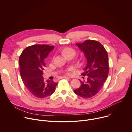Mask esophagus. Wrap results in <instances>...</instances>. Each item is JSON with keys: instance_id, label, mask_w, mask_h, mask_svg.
<instances>
[{"instance_id": "34e87169", "label": "esophagus", "mask_w": 132, "mask_h": 132, "mask_svg": "<svg viewBox=\"0 0 132 132\" xmlns=\"http://www.w3.org/2000/svg\"><path fill=\"white\" fill-rule=\"evenodd\" d=\"M62 79H69V77H63L61 78Z\"/></svg>"}]
</instances>
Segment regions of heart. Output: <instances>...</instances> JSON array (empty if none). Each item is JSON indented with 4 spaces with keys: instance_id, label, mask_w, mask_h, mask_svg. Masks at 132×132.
<instances>
[{
    "instance_id": "heart-1",
    "label": "heart",
    "mask_w": 132,
    "mask_h": 132,
    "mask_svg": "<svg viewBox=\"0 0 132 132\" xmlns=\"http://www.w3.org/2000/svg\"><path fill=\"white\" fill-rule=\"evenodd\" d=\"M71 53H75V51L73 49H72L71 48H69V47H67V48H65L63 50V53L64 54V55L65 56H66L67 55H68Z\"/></svg>"
}]
</instances>
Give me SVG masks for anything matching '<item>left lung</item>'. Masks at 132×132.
Returning a JSON list of instances; mask_svg holds the SVG:
<instances>
[{"label":"left lung","instance_id":"left-lung-1","mask_svg":"<svg viewBox=\"0 0 132 132\" xmlns=\"http://www.w3.org/2000/svg\"><path fill=\"white\" fill-rule=\"evenodd\" d=\"M76 45L86 59L87 64L81 75L87 76V79L80 80L81 86L74 92L81 97L88 98L100 91L108 77V54L102 44L95 40H87L82 43H76Z\"/></svg>","mask_w":132,"mask_h":132}]
</instances>
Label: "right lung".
I'll list each match as a JSON object with an SVG mask.
<instances>
[{"mask_svg":"<svg viewBox=\"0 0 132 132\" xmlns=\"http://www.w3.org/2000/svg\"><path fill=\"white\" fill-rule=\"evenodd\" d=\"M54 46L36 45L25 48L19 59L20 74L28 90L34 96L42 98L52 95L57 83L45 81L42 77L46 67L45 59Z\"/></svg>","mask_w":132,"mask_h":132,"instance_id":"right-lung-1","label":"right lung"}]
</instances>
